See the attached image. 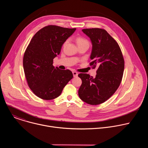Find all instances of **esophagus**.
<instances>
[{"label":"esophagus","instance_id":"obj_1","mask_svg":"<svg viewBox=\"0 0 148 148\" xmlns=\"http://www.w3.org/2000/svg\"><path fill=\"white\" fill-rule=\"evenodd\" d=\"M73 76H74V77H77L78 76V73L77 72H76V71H73Z\"/></svg>","mask_w":148,"mask_h":148}]
</instances>
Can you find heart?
Masks as SVG:
<instances>
[{"mask_svg":"<svg viewBox=\"0 0 148 148\" xmlns=\"http://www.w3.org/2000/svg\"><path fill=\"white\" fill-rule=\"evenodd\" d=\"M76 41H77V43L78 45V46H81V45H89L88 41L86 38H84L83 37H77ZM66 43H67V41L65 42L64 44H66Z\"/></svg>","mask_w":148,"mask_h":148,"instance_id":"b5f03b06","label":"heart"}]
</instances>
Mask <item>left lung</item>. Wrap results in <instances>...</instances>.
<instances>
[{
	"mask_svg": "<svg viewBox=\"0 0 148 148\" xmlns=\"http://www.w3.org/2000/svg\"><path fill=\"white\" fill-rule=\"evenodd\" d=\"M82 31L91 40L92 51L90 65L97 67L95 78L86 73L78 77L82 84L78 90L81 100L88 104H101L108 99L118 88L124 70V60L117 42L102 29L92 28Z\"/></svg>",
	"mask_w": 148,
	"mask_h": 148,
	"instance_id": "1",
	"label": "left lung"
}]
</instances>
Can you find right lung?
I'll return each mask as SVG.
<instances>
[{"instance_id": "1", "label": "right lung", "mask_w": 148, "mask_h": 148, "mask_svg": "<svg viewBox=\"0 0 148 148\" xmlns=\"http://www.w3.org/2000/svg\"><path fill=\"white\" fill-rule=\"evenodd\" d=\"M75 30L49 25L38 30L31 40L23 64L28 86L38 97L45 100L56 98L73 78L70 70H60L53 64L62 45Z\"/></svg>"}]
</instances>
